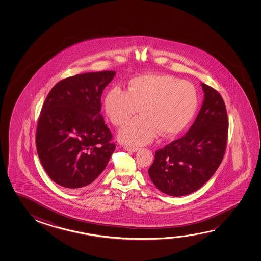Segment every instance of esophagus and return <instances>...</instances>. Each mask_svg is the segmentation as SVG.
I'll use <instances>...</instances> for the list:
<instances>
[{
	"mask_svg": "<svg viewBox=\"0 0 261 261\" xmlns=\"http://www.w3.org/2000/svg\"><path fill=\"white\" fill-rule=\"evenodd\" d=\"M124 150H126V151H128V152H132V153H135V152H137L138 151V147H132V146H124Z\"/></svg>",
	"mask_w": 261,
	"mask_h": 261,
	"instance_id": "1",
	"label": "esophagus"
}]
</instances>
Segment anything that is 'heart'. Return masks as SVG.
Listing matches in <instances>:
<instances>
[{
    "label": "heart",
    "mask_w": 261,
    "mask_h": 261,
    "mask_svg": "<svg viewBox=\"0 0 261 261\" xmlns=\"http://www.w3.org/2000/svg\"><path fill=\"white\" fill-rule=\"evenodd\" d=\"M198 105L197 90L190 83L167 74H142L129 82L128 90L108 91L105 112L112 124L122 126L140 108L142 116L130 121L118 134L127 145L149 144L161 134L174 137L191 122Z\"/></svg>",
    "instance_id": "b5f03b06"
}]
</instances>
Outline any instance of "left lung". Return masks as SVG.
Masks as SVG:
<instances>
[{
	"instance_id": "8db88e82",
	"label": "left lung",
	"mask_w": 261,
	"mask_h": 261,
	"mask_svg": "<svg viewBox=\"0 0 261 261\" xmlns=\"http://www.w3.org/2000/svg\"><path fill=\"white\" fill-rule=\"evenodd\" d=\"M204 100L184 137L155 152L148 175L154 186L172 197L197 191L210 180L226 151L228 120L218 91L201 83Z\"/></svg>"
}]
</instances>
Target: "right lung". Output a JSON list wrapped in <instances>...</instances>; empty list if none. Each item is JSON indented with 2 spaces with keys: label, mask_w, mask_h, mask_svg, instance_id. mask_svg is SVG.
Segmentation results:
<instances>
[{
  "label": "right lung",
  "mask_w": 261,
  "mask_h": 261,
  "mask_svg": "<svg viewBox=\"0 0 261 261\" xmlns=\"http://www.w3.org/2000/svg\"><path fill=\"white\" fill-rule=\"evenodd\" d=\"M115 71L76 74L51 88L36 129L39 159L49 177L67 189L84 188L105 170L116 145L105 124L101 96Z\"/></svg>",
  "instance_id": "right-lung-1"
}]
</instances>
